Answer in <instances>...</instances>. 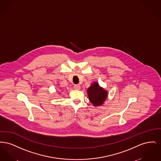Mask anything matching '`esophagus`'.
Masks as SVG:
<instances>
[{
    "label": "esophagus",
    "mask_w": 161,
    "mask_h": 161,
    "mask_svg": "<svg viewBox=\"0 0 161 161\" xmlns=\"http://www.w3.org/2000/svg\"><path fill=\"white\" fill-rule=\"evenodd\" d=\"M74 89H76V90H80V84H75L74 85Z\"/></svg>",
    "instance_id": "34e87169"
}]
</instances>
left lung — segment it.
Instances as JSON below:
<instances>
[{
  "instance_id": "obj_1",
  "label": "left lung",
  "mask_w": 161,
  "mask_h": 161,
  "mask_svg": "<svg viewBox=\"0 0 161 161\" xmlns=\"http://www.w3.org/2000/svg\"><path fill=\"white\" fill-rule=\"evenodd\" d=\"M89 99L94 106H101L107 97V92L95 82L87 90Z\"/></svg>"
}]
</instances>
